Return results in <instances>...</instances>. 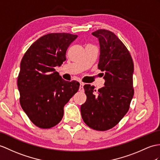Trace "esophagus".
Returning a JSON list of instances; mask_svg holds the SVG:
<instances>
[{
    "label": "esophagus",
    "instance_id": "34e87169",
    "mask_svg": "<svg viewBox=\"0 0 160 160\" xmlns=\"http://www.w3.org/2000/svg\"><path fill=\"white\" fill-rule=\"evenodd\" d=\"M83 85H84L83 83H80V88H79V91L80 92H83L84 91Z\"/></svg>",
    "mask_w": 160,
    "mask_h": 160
}]
</instances>
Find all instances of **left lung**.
Listing matches in <instances>:
<instances>
[{"instance_id":"1","label":"left lung","mask_w":160,"mask_h":160,"mask_svg":"<svg viewBox=\"0 0 160 160\" xmlns=\"http://www.w3.org/2000/svg\"><path fill=\"white\" fill-rule=\"evenodd\" d=\"M92 34L99 40L98 68L105 72V82L98 91L90 85H84L87 100L81 112L89 128L106 131L118 124L129 110L134 92V63L125 45L111 31L100 29Z\"/></svg>"}]
</instances>
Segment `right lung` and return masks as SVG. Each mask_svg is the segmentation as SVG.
I'll use <instances>...</instances> for the list:
<instances>
[{
    "instance_id": "right-lung-1",
    "label": "right lung",
    "mask_w": 160,
    "mask_h": 160,
    "mask_svg": "<svg viewBox=\"0 0 160 160\" xmlns=\"http://www.w3.org/2000/svg\"><path fill=\"white\" fill-rule=\"evenodd\" d=\"M77 37L69 33L45 34L33 42L22 58L18 77L19 102L38 128L48 129L59 123L64 105L79 90V82L62 79L54 68L67 60V50Z\"/></svg>"
}]
</instances>
